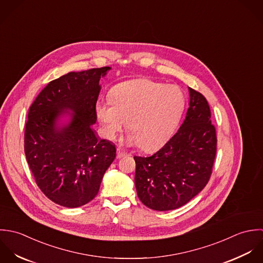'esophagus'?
<instances>
[{"label":"esophagus","instance_id":"esophagus-1","mask_svg":"<svg viewBox=\"0 0 263 263\" xmlns=\"http://www.w3.org/2000/svg\"><path fill=\"white\" fill-rule=\"evenodd\" d=\"M126 156H128V154L125 153L123 149H121V148H118V149H117V158H124V157H126Z\"/></svg>","mask_w":263,"mask_h":263}]
</instances>
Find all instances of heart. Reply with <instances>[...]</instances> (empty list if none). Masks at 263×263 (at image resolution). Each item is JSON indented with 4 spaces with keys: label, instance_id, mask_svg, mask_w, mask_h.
I'll return each mask as SVG.
<instances>
[{
    "label": "heart",
    "instance_id": "1",
    "mask_svg": "<svg viewBox=\"0 0 263 263\" xmlns=\"http://www.w3.org/2000/svg\"><path fill=\"white\" fill-rule=\"evenodd\" d=\"M111 101L100 102L97 116L105 136L114 139L127 126L130 144H140L144 151L162 145L172 136L182 118L186 100L176 85L149 79H135L118 84Z\"/></svg>",
    "mask_w": 263,
    "mask_h": 263
}]
</instances>
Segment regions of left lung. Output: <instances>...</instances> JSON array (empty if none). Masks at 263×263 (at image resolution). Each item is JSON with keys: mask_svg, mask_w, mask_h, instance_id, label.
Here are the masks:
<instances>
[{"mask_svg": "<svg viewBox=\"0 0 263 263\" xmlns=\"http://www.w3.org/2000/svg\"><path fill=\"white\" fill-rule=\"evenodd\" d=\"M189 89V107L177 133L152 157H134L140 201L158 211L188 203L208 184L216 153L206 99Z\"/></svg>", "mask_w": 263, "mask_h": 263, "instance_id": "obj_1", "label": "left lung"}]
</instances>
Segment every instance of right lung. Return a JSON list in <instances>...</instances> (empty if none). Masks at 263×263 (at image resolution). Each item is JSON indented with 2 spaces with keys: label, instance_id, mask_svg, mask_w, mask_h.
Returning a JSON list of instances; mask_svg holds the SVG:
<instances>
[{
  "label": "right lung",
  "instance_id": "obj_1",
  "mask_svg": "<svg viewBox=\"0 0 263 263\" xmlns=\"http://www.w3.org/2000/svg\"><path fill=\"white\" fill-rule=\"evenodd\" d=\"M110 69L69 72L51 81L29 108L26 159L40 189L59 205L75 209L91 201L116 158L115 144L91 127L100 80Z\"/></svg>",
  "mask_w": 263,
  "mask_h": 263
}]
</instances>
